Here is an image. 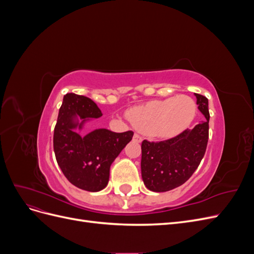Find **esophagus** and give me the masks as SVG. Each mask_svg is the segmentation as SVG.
Wrapping results in <instances>:
<instances>
[{"label":"esophagus","mask_w":254,"mask_h":254,"mask_svg":"<svg viewBox=\"0 0 254 254\" xmlns=\"http://www.w3.org/2000/svg\"><path fill=\"white\" fill-rule=\"evenodd\" d=\"M133 141H135V142H137V143H141V142H142V136H141L140 134L134 133V135H133Z\"/></svg>","instance_id":"34e87169"}]
</instances>
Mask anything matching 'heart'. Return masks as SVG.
<instances>
[{
  "label": "heart",
  "instance_id": "obj_1",
  "mask_svg": "<svg viewBox=\"0 0 254 254\" xmlns=\"http://www.w3.org/2000/svg\"><path fill=\"white\" fill-rule=\"evenodd\" d=\"M196 103L187 95L156 99L129 110L128 119L137 129L153 136L170 137L187 129L196 115Z\"/></svg>",
  "mask_w": 254,
  "mask_h": 254
}]
</instances>
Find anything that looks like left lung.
Wrapping results in <instances>:
<instances>
[{"label":"left lung","instance_id":"1","mask_svg":"<svg viewBox=\"0 0 254 254\" xmlns=\"http://www.w3.org/2000/svg\"><path fill=\"white\" fill-rule=\"evenodd\" d=\"M205 120L172 139L142 142L141 171L144 184L152 191H167L187 182L200 164L209 140V101L195 93Z\"/></svg>","mask_w":254,"mask_h":254}]
</instances>
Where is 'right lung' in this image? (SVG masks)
Instances as JSON below:
<instances>
[{
	"instance_id": "1",
	"label": "right lung",
	"mask_w": 254,
	"mask_h": 254,
	"mask_svg": "<svg viewBox=\"0 0 254 254\" xmlns=\"http://www.w3.org/2000/svg\"><path fill=\"white\" fill-rule=\"evenodd\" d=\"M102 115L92 99L67 93L54 129V151L59 167L73 186L88 191H98L107 187L112 162L133 136L130 130L117 133L104 128L86 135L76 132L87 120Z\"/></svg>"
}]
</instances>
